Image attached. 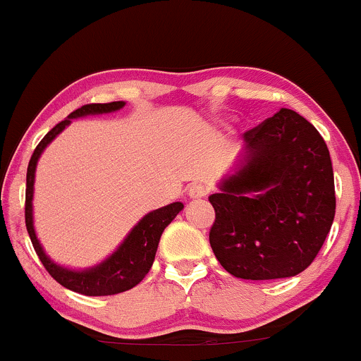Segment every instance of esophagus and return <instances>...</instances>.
I'll use <instances>...</instances> for the list:
<instances>
[{"label":"esophagus","instance_id":"34e87169","mask_svg":"<svg viewBox=\"0 0 361 361\" xmlns=\"http://www.w3.org/2000/svg\"><path fill=\"white\" fill-rule=\"evenodd\" d=\"M207 195V188L202 183H193L190 185L188 188V197L192 198V200H200V198H204Z\"/></svg>","mask_w":361,"mask_h":361}]
</instances>
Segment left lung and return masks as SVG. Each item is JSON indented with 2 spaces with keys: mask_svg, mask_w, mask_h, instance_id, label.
Here are the masks:
<instances>
[{
  "mask_svg": "<svg viewBox=\"0 0 361 361\" xmlns=\"http://www.w3.org/2000/svg\"><path fill=\"white\" fill-rule=\"evenodd\" d=\"M210 246L244 280L299 275L312 263L336 212L333 164L312 123L281 109L244 134V149L209 197Z\"/></svg>",
  "mask_w": 361,
  "mask_h": 361,
  "instance_id": "1",
  "label": "left lung"
}]
</instances>
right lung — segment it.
<instances>
[{"instance_id": "add662e5", "label": "right lung", "mask_w": 361, "mask_h": 361, "mask_svg": "<svg viewBox=\"0 0 361 361\" xmlns=\"http://www.w3.org/2000/svg\"><path fill=\"white\" fill-rule=\"evenodd\" d=\"M126 106V102H111V103H91L81 109L74 110L68 118L57 123L51 132L45 134V137L40 140L39 146L35 147L34 154L30 157L27 169V192H25V224H27L28 235L34 244V250L42 261L45 270L54 280L59 281L62 287L73 290V292L82 293V295L98 297V295H115V293L126 292V290L134 288L135 285L142 281L144 276L151 270L154 263V256L159 244L161 234L166 229L168 224H171L173 219L183 210L181 202H175L161 209L152 210L147 215H144L140 221L132 227L130 233L123 239L122 244L115 250L102 263L94 264L85 270H73L57 264L45 255L42 244L37 239L35 227H34V183H35V169L42 156L44 149L52 142L57 135L64 130L73 118L86 117V115H100L111 114Z\"/></svg>"}]
</instances>
